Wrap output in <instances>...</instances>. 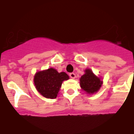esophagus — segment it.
<instances>
[{
	"instance_id": "obj_1",
	"label": "esophagus",
	"mask_w": 134,
	"mask_h": 134,
	"mask_svg": "<svg viewBox=\"0 0 134 134\" xmlns=\"http://www.w3.org/2000/svg\"><path fill=\"white\" fill-rule=\"evenodd\" d=\"M69 76H70V77L71 79H75V78H76V74H74V73H73V72L70 73Z\"/></svg>"
}]
</instances>
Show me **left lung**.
I'll return each instance as SVG.
<instances>
[{"instance_id": "left-lung-1", "label": "left lung", "mask_w": 134, "mask_h": 134, "mask_svg": "<svg viewBox=\"0 0 134 134\" xmlns=\"http://www.w3.org/2000/svg\"><path fill=\"white\" fill-rule=\"evenodd\" d=\"M85 73L80 79V85L81 88L87 94L97 93L103 84L100 78L94 74L91 69L85 70Z\"/></svg>"}]
</instances>
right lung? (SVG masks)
I'll list each match as a JSON object with an SVG mask.
<instances>
[{
  "mask_svg": "<svg viewBox=\"0 0 134 134\" xmlns=\"http://www.w3.org/2000/svg\"><path fill=\"white\" fill-rule=\"evenodd\" d=\"M69 79L66 73L52 68L39 71L34 76V85L39 93L47 99H55L64 80Z\"/></svg>",
  "mask_w": 134,
  "mask_h": 134,
  "instance_id": "1",
  "label": "right lung"
}]
</instances>
